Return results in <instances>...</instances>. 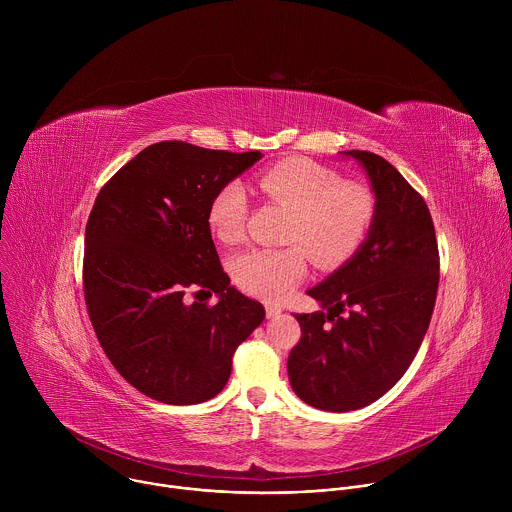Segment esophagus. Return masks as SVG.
<instances>
[{
    "label": "esophagus",
    "mask_w": 512,
    "mask_h": 512,
    "mask_svg": "<svg viewBox=\"0 0 512 512\" xmlns=\"http://www.w3.org/2000/svg\"><path fill=\"white\" fill-rule=\"evenodd\" d=\"M281 312H283V308L277 306V304H267V306H265L267 318H277V316H281Z\"/></svg>",
    "instance_id": "34e87169"
}]
</instances>
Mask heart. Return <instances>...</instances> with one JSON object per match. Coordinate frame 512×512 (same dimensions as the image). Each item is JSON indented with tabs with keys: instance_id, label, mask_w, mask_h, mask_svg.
<instances>
[{
	"instance_id": "b5f03b06",
	"label": "heart",
	"mask_w": 512,
	"mask_h": 512,
	"mask_svg": "<svg viewBox=\"0 0 512 512\" xmlns=\"http://www.w3.org/2000/svg\"><path fill=\"white\" fill-rule=\"evenodd\" d=\"M257 188L291 208L283 249H251L231 261L235 283L251 296L283 300L306 275L310 255L318 265H340L362 245L375 221V196L312 160L287 158L257 174ZM247 192L229 182L208 204V225L218 241L235 245L245 235Z\"/></svg>"
}]
</instances>
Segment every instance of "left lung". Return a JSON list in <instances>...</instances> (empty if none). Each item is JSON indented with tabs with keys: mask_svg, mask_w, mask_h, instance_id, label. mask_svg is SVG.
Instances as JSON below:
<instances>
[{
	"mask_svg": "<svg viewBox=\"0 0 512 512\" xmlns=\"http://www.w3.org/2000/svg\"><path fill=\"white\" fill-rule=\"evenodd\" d=\"M344 156L369 174L375 221L352 259L308 289L328 312L296 316L302 338L287 358L296 395L340 413L367 407L405 375L429 328L440 283L435 229L421 194L377 154L350 150Z\"/></svg>",
	"mask_w": 512,
	"mask_h": 512,
	"instance_id": "obj_1",
	"label": "left lung"
}]
</instances>
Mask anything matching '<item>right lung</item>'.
I'll return each instance as SVG.
<instances>
[{"label":"right lung","instance_id":"right-lung-1","mask_svg":"<svg viewBox=\"0 0 512 512\" xmlns=\"http://www.w3.org/2000/svg\"><path fill=\"white\" fill-rule=\"evenodd\" d=\"M261 158L158 141L93 204L83 259L89 318L115 371L150 399L194 405L221 393L237 346L265 318L231 285L208 225L212 196ZM200 293L219 302L208 307Z\"/></svg>","mask_w":512,"mask_h":512}]
</instances>
